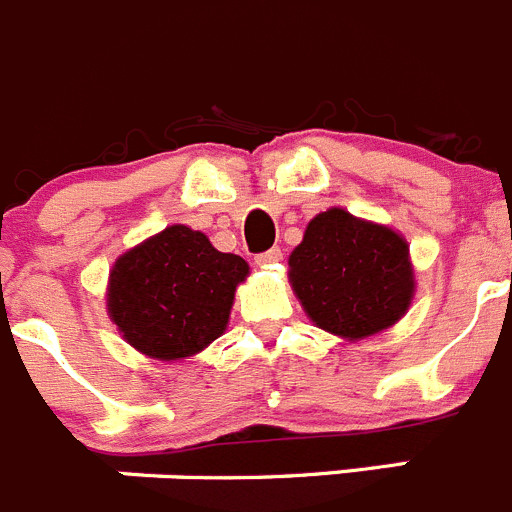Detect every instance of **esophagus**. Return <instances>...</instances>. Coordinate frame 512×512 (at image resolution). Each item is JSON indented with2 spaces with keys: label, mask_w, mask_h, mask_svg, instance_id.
<instances>
[{
  "label": "esophagus",
  "mask_w": 512,
  "mask_h": 512,
  "mask_svg": "<svg viewBox=\"0 0 512 512\" xmlns=\"http://www.w3.org/2000/svg\"><path fill=\"white\" fill-rule=\"evenodd\" d=\"M279 261H281V248H269V251H264L256 256V264L259 266H274V264H279Z\"/></svg>",
  "instance_id": "34e87169"
}]
</instances>
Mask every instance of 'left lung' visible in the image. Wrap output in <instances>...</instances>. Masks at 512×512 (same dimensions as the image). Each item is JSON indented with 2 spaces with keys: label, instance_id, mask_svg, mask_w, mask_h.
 I'll return each instance as SVG.
<instances>
[{
  "label": "left lung",
  "instance_id": "1",
  "mask_svg": "<svg viewBox=\"0 0 512 512\" xmlns=\"http://www.w3.org/2000/svg\"><path fill=\"white\" fill-rule=\"evenodd\" d=\"M289 279L314 325L350 340L396 325L414 297L406 241L340 208L307 225Z\"/></svg>",
  "mask_w": 512,
  "mask_h": 512
}]
</instances>
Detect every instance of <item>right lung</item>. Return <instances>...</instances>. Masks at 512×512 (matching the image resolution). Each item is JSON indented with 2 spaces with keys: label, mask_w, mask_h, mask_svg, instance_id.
Listing matches in <instances>:
<instances>
[{
  "label": "right lung",
  "mask_w": 512,
  "mask_h": 512,
  "mask_svg": "<svg viewBox=\"0 0 512 512\" xmlns=\"http://www.w3.org/2000/svg\"><path fill=\"white\" fill-rule=\"evenodd\" d=\"M248 264L208 236L170 225L114 264L109 314L124 340L159 360L195 355L223 335Z\"/></svg>",
  "instance_id": "obj_1"
}]
</instances>
